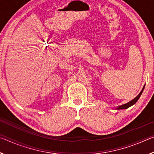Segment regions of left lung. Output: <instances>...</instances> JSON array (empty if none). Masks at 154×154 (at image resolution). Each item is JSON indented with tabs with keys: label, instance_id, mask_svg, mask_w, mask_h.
Segmentation results:
<instances>
[{
	"label": "left lung",
	"instance_id": "8db88e82",
	"mask_svg": "<svg viewBox=\"0 0 154 154\" xmlns=\"http://www.w3.org/2000/svg\"><path fill=\"white\" fill-rule=\"evenodd\" d=\"M143 89H144V88H143V90H141V92H140L139 93V94L138 95L136 98H134L133 99V100H132L131 101H130V102H128V103H126V104H124V105H121V106H118V109H128V107H130V106H131L132 105H134V104L137 102V100H139V99L140 96V95H141V94H142L143 91Z\"/></svg>",
	"mask_w": 154,
	"mask_h": 154
}]
</instances>
